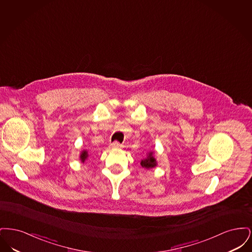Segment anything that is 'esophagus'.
<instances>
[{
    "label": "esophagus",
    "mask_w": 252,
    "mask_h": 252,
    "mask_svg": "<svg viewBox=\"0 0 252 252\" xmlns=\"http://www.w3.org/2000/svg\"><path fill=\"white\" fill-rule=\"evenodd\" d=\"M109 148H111V149H119V148H121V144L119 143H117V142H114V143L109 144Z\"/></svg>",
    "instance_id": "obj_1"
}]
</instances>
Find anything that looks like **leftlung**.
Listing matches in <instances>:
<instances>
[{
  "mask_svg": "<svg viewBox=\"0 0 252 252\" xmlns=\"http://www.w3.org/2000/svg\"><path fill=\"white\" fill-rule=\"evenodd\" d=\"M142 167L145 169H153L158 165L156 158L154 157V151H147L146 157L141 160Z\"/></svg>",
  "mask_w": 252,
  "mask_h": 252,
  "instance_id": "8db88e82",
  "label": "left lung"
}]
</instances>
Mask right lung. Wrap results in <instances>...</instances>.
Wrapping results in <instances>:
<instances>
[{
    "label": "right lung",
    "mask_w": 252,
    "mask_h": 252,
    "mask_svg": "<svg viewBox=\"0 0 252 252\" xmlns=\"http://www.w3.org/2000/svg\"><path fill=\"white\" fill-rule=\"evenodd\" d=\"M88 158H89V152H88L87 150L83 149V150L80 152V156H79V158H80L81 162L84 163L85 161L88 159Z\"/></svg>",
    "instance_id": "obj_1"
}]
</instances>
